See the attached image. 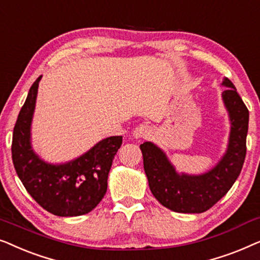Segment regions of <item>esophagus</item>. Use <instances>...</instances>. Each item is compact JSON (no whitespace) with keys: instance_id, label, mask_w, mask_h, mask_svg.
<instances>
[{"instance_id":"obj_1","label":"esophagus","mask_w":260,"mask_h":260,"mask_svg":"<svg viewBox=\"0 0 260 260\" xmlns=\"http://www.w3.org/2000/svg\"><path fill=\"white\" fill-rule=\"evenodd\" d=\"M149 135H150V127L148 125H144V124H140L134 130L135 138H148Z\"/></svg>"}]
</instances>
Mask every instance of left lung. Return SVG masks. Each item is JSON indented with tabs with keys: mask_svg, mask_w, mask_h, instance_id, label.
Returning <instances> with one entry per match:
<instances>
[{
	"mask_svg": "<svg viewBox=\"0 0 260 260\" xmlns=\"http://www.w3.org/2000/svg\"><path fill=\"white\" fill-rule=\"evenodd\" d=\"M222 98L230 112L232 130L226 155L211 172L200 176L179 175L166 155L150 142L140 145L149 187L159 204L177 213H202L212 208L239 176L246 156L248 110L230 79Z\"/></svg>",
	"mask_w": 260,
	"mask_h": 260,
	"instance_id": "left-lung-1",
	"label": "left lung"
}]
</instances>
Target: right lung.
<instances>
[{
	"instance_id": "1",
	"label": "right lung",
	"mask_w": 260,
	"mask_h": 260,
	"mask_svg": "<svg viewBox=\"0 0 260 260\" xmlns=\"http://www.w3.org/2000/svg\"><path fill=\"white\" fill-rule=\"evenodd\" d=\"M41 76L34 81L20 110L13 131L12 158L17 176L30 197L58 216H78L91 212L108 189V176L122 136L105 138L90 151L67 165L41 161L30 148V122Z\"/></svg>"
}]
</instances>
